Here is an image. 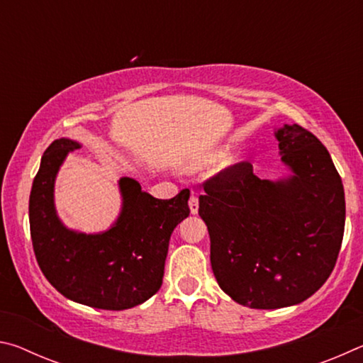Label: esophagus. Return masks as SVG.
I'll return each instance as SVG.
<instances>
[{
	"instance_id": "34e87169",
	"label": "esophagus",
	"mask_w": 363,
	"mask_h": 363,
	"mask_svg": "<svg viewBox=\"0 0 363 363\" xmlns=\"http://www.w3.org/2000/svg\"><path fill=\"white\" fill-rule=\"evenodd\" d=\"M189 208H190V213L196 214L199 213V196H196L194 192L190 194V199H189Z\"/></svg>"
}]
</instances>
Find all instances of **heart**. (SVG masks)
I'll return each instance as SVG.
<instances>
[{"mask_svg": "<svg viewBox=\"0 0 363 363\" xmlns=\"http://www.w3.org/2000/svg\"><path fill=\"white\" fill-rule=\"evenodd\" d=\"M223 157H224V153L220 150H213L210 153H206L205 157H201V158L195 160V162L190 163L189 169H200L203 167H210V164H214V163H218L219 160H223Z\"/></svg>", "mask_w": 363, "mask_h": 363, "instance_id": "b5f03b06", "label": "heart"}]
</instances>
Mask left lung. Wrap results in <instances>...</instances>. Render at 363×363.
I'll return each instance as SVG.
<instances>
[{"mask_svg": "<svg viewBox=\"0 0 363 363\" xmlns=\"http://www.w3.org/2000/svg\"><path fill=\"white\" fill-rule=\"evenodd\" d=\"M275 138L291 176L259 179L242 162L206 179L199 199L214 277L251 309L312 296L335 267L346 220L342 182L325 145L299 125H285Z\"/></svg>", "mask_w": 363, "mask_h": 363, "instance_id": "1", "label": "left lung"}]
</instances>
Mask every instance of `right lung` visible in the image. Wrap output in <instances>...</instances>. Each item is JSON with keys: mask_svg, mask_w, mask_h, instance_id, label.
Listing matches in <instances>:
<instances>
[{"mask_svg": "<svg viewBox=\"0 0 363 363\" xmlns=\"http://www.w3.org/2000/svg\"><path fill=\"white\" fill-rule=\"evenodd\" d=\"M79 147L62 138L43 153L28 203L36 261L49 284L65 298L96 309H130L162 286L169 237L189 216L190 192L184 189L173 199L158 200L143 192L138 181L121 177V213L108 230L67 229L54 206V181L69 152Z\"/></svg>", "mask_w": 363, "mask_h": 363, "instance_id": "add662e5", "label": "right lung"}]
</instances>
